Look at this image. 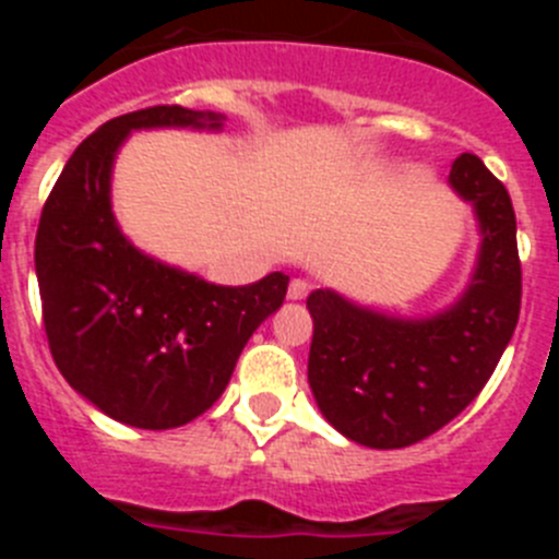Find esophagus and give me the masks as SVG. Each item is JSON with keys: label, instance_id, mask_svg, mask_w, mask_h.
Listing matches in <instances>:
<instances>
[{"label": "esophagus", "instance_id": "1", "mask_svg": "<svg viewBox=\"0 0 559 559\" xmlns=\"http://www.w3.org/2000/svg\"><path fill=\"white\" fill-rule=\"evenodd\" d=\"M308 294H310V283H308V280H299V276H296V280H290L288 299L299 302V299H305V296H308Z\"/></svg>", "mask_w": 559, "mask_h": 559}]
</instances>
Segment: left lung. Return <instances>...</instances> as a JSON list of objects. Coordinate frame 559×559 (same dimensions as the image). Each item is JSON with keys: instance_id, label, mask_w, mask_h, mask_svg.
<instances>
[{"instance_id": "1", "label": "left lung", "mask_w": 559, "mask_h": 559, "mask_svg": "<svg viewBox=\"0 0 559 559\" xmlns=\"http://www.w3.org/2000/svg\"><path fill=\"white\" fill-rule=\"evenodd\" d=\"M448 185L473 206L478 254L448 308L392 316L333 288L308 296V383L330 426L358 445L392 451L431 437L490 380L521 313V260L510 192L473 153Z\"/></svg>"}]
</instances>
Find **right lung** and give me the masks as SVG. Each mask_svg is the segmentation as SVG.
Here are the masks:
<instances>
[{"label":"right lung","mask_w":559,"mask_h":559,"mask_svg":"<svg viewBox=\"0 0 559 559\" xmlns=\"http://www.w3.org/2000/svg\"><path fill=\"white\" fill-rule=\"evenodd\" d=\"M218 111L153 106L103 122L69 156L44 204L36 276L44 330L67 383L106 417L179 428L224 394L246 341L288 290L283 271L215 285L167 265L122 235L111 176L133 131H224Z\"/></svg>","instance_id":"1"}]
</instances>
